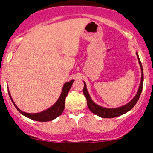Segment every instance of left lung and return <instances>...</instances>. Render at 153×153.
<instances>
[{"label": "left lung", "mask_w": 153, "mask_h": 153, "mask_svg": "<svg viewBox=\"0 0 153 153\" xmlns=\"http://www.w3.org/2000/svg\"><path fill=\"white\" fill-rule=\"evenodd\" d=\"M137 57L139 64H140V68H141V81H140V86H139L137 93L134 96V97L127 103V104L124 105V106L118 107V108H106V107H103L99 106V105L96 104V103L94 102L92 99H91L90 95L88 92L86 84L85 82H84V87H83V94L85 96L87 100V105L88 108L90 109L93 113L95 114L96 115L99 116L102 118H114V117H119V116L124 114L127 113V112L130 111L131 108L135 106L137 101L139 100L140 95H141L142 91H143V66H142L141 61H140V57H139L137 52H136Z\"/></svg>", "instance_id": "8db88e82"}]
</instances>
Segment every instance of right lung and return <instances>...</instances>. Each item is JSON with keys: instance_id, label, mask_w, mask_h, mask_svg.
Listing matches in <instances>:
<instances>
[{"instance_id": "right-lung-1", "label": "right lung", "mask_w": 153, "mask_h": 153, "mask_svg": "<svg viewBox=\"0 0 153 153\" xmlns=\"http://www.w3.org/2000/svg\"><path fill=\"white\" fill-rule=\"evenodd\" d=\"M73 82H74V80H72L71 81L65 82V83L64 84V85H63L62 92H61V94L60 96H59V99H57V101H56L53 106L50 107V108H47L46 110L43 111L39 112V113L31 114L22 111L19 109L16 105L15 104L14 101H13L11 96H10L9 91H8V94H9V96L12 103H13V105H14V106L16 108V109L18 110L22 115L25 116V117H28V118L32 119V120L37 121V122H49V121L53 120V119L58 117L59 115L62 114V113L65 108V100L67 95H68V92H69Z\"/></svg>"}]
</instances>
